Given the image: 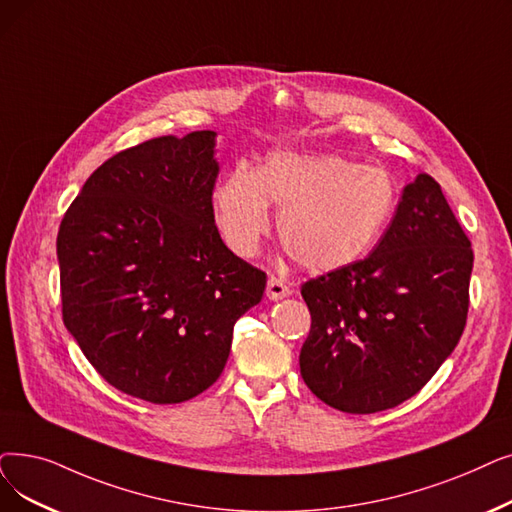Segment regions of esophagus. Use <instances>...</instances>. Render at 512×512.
Instances as JSON below:
<instances>
[{
	"label": "esophagus",
	"mask_w": 512,
	"mask_h": 512,
	"mask_svg": "<svg viewBox=\"0 0 512 512\" xmlns=\"http://www.w3.org/2000/svg\"><path fill=\"white\" fill-rule=\"evenodd\" d=\"M291 293H293L291 286H288L286 282H282V280L276 278V276H272V278L268 280V288H265V295H268V299H272V301L286 299Z\"/></svg>",
	"instance_id": "obj_1"
}]
</instances>
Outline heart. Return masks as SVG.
<instances>
[{
  "instance_id": "b5f03b06",
  "label": "heart",
  "mask_w": 512,
  "mask_h": 512,
  "mask_svg": "<svg viewBox=\"0 0 512 512\" xmlns=\"http://www.w3.org/2000/svg\"><path fill=\"white\" fill-rule=\"evenodd\" d=\"M307 270L335 272L366 257L395 213L397 190L381 167L341 154L272 152L259 169L234 165L213 192V219L226 247L253 257L270 232Z\"/></svg>"
}]
</instances>
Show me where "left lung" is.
<instances>
[{
  "label": "left lung",
  "instance_id": "1",
  "mask_svg": "<svg viewBox=\"0 0 512 512\" xmlns=\"http://www.w3.org/2000/svg\"><path fill=\"white\" fill-rule=\"evenodd\" d=\"M471 272V240L441 186L420 173L366 259L301 286L311 314L299 355L305 385L349 414L406 402L458 345Z\"/></svg>",
  "mask_w": 512,
  "mask_h": 512
}]
</instances>
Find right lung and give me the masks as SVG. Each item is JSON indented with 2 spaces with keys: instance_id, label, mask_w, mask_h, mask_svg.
Wrapping results in <instances>:
<instances>
[{
  "instance_id": "right-lung-1",
  "label": "right lung",
  "mask_w": 512,
  "mask_h": 512,
  "mask_svg": "<svg viewBox=\"0 0 512 512\" xmlns=\"http://www.w3.org/2000/svg\"><path fill=\"white\" fill-rule=\"evenodd\" d=\"M215 131L121 150L83 184L58 230L62 320L115 389L180 404L224 370L265 272L213 219Z\"/></svg>"
}]
</instances>
